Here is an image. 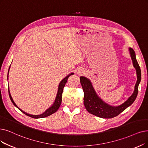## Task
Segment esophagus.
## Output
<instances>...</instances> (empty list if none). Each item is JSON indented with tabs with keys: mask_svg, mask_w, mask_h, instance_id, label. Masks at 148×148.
I'll list each match as a JSON object with an SVG mask.
<instances>
[{
	"mask_svg": "<svg viewBox=\"0 0 148 148\" xmlns=\"http://www.w3.org/2000/svg\"><path fill=\"white\" fill-rule=\"evenodd\" d=\"M78 73L80 74V73H82V71H80V70H79V71H78Z\"/></svg>",
	"mask_w": 148,
	"mask_h": 148,
	"instance_id": "34e87169",
	"label": "esophagus"
}]
</instances>
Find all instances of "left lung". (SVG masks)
<instances>
[{
  "label": "left lung",
  "mask_w": 148,
  "mask_h": 148,
  "mask_svg": "<svg viewBox=\"0 0 148 148\" xmlns=\"http://www.w3.org/2000/svg\"><path fill=\"white\" fill-rule=\"evenodd\" d=\"M129 51L132 59L133 66L136 70L137 80L132 95L121 105L114 106L105 103L102 99L98 97L94 89L90 80L85 76L80 77V82L84 93V104L86 110L89 113L97 116L103 118V119H112L119 115L134 102L137 96L138 85L141 81V70L138 62L136 60L134 50L129 47Z\"/></svg>",
  "instance_id": "obj_1"
}]
</instances>
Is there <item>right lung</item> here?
Returning a JSON list of instances; mask_svg holds the SVG:
<instances>
[{
  "label": "right lung",
  "instance_id": "obj_1",
  "mask_svg": "<svg viewBox=\"0 0 148 148\" xmlns=\"http://www.w3.org/2000/svg\"><path fill=\"white\" fill-rule=\"evenodd\" d=\"M10 68L8 69V76H7V79L8 80V73H9V71H10ZM74 73H71L70 74L68 75L67 76H66L61 82L60 84H59L58 86V92H57V95H56V98H55V101L53 103V104L49 108L47 109L44 113H42V114H40V115H32V114H29L28 113H27V112L23 111L22 109H21L18 106H17L16 103H14V101H13V98L12 97H11V93H10V89H9V87H8V92H9V96H10V99L11 102L13 103V104L14 105V106H16V107L19 109L22 112H23V114H25L26 115L29 116V117H32V118H33V119H41V118H44V117H47L48 116L53 114H54L55 112H56L59 108L61 106V101H62V92H63V88L65 86V85H66V83L67 81V79L69 78V76L70 75H73Z\"/></svg>",
  "mask_w": 148,
  "mask_h": 148
}]
</instances>
